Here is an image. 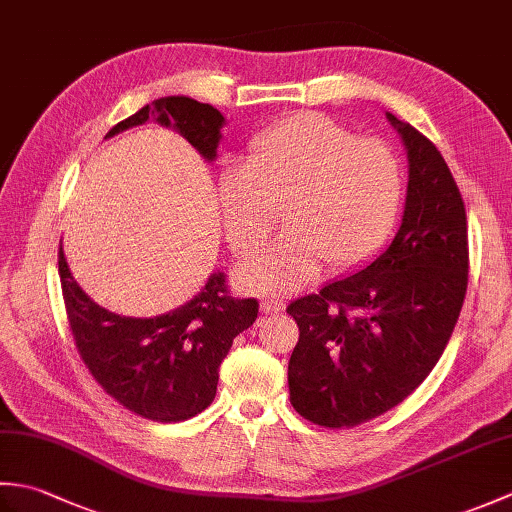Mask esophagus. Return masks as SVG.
<instances>
[{"instance_id":"obj_1","label":"esophagus","mask_w":512,"mask_h":512,"mask_svg":"<svg viewBox=\"0 0 512 512\" xmlns=\"http://www.w3.org/2000/svg\"><path fill=\"white\" fill-rule=\"evenodd\" d=\"M259 308H262L264 314H277L284 310V301L279 299H264L262 303H259Z\"/></svg>"}]
</instances>
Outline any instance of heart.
Returning <instances> with one entry per match:
<instances>
[{
    "mask_svg": "<svg viewBox=\"0 0 512 512\" xmlns=\"http://www.w3.org/2000/svg\"><path fill=\"white\" fill-rule=\"evenodd\" d=\"M405 180L394 149L356 138L323 114H297L248 143L244 165L217 180L224 233L237 257L255 255L277 226L288 231L237 273L257 295H290L332 270L363 266L394 228Z\"/></svg>",
    "mask_w": 512,
    "mask_h": 512,
    "instance_id": "b5f03b06",
    "label": "heart"
}]
</instances>
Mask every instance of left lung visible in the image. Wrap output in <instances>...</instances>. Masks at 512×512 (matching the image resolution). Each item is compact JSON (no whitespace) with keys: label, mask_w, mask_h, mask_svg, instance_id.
I'll use <instances>...</instances> for the list:
<instances>
[{"label":"left lung","mask_w":512,"mask_h":512,"mask_svg":"<svg viewBox=\"0 0 512 512\" xmlns=\"http://www.w3.org/2000/svg\"><path fill=\"white\" fill-rule=\"evenodd\" d=\"M387 121L409 160L396 237L363 270L286 308L299 325L290 402L319 427H356L405 400L436 367L469 284L466 211L447 162L416 127Z\"/></svg>","instance_id":"obj_1"}]
</instances>
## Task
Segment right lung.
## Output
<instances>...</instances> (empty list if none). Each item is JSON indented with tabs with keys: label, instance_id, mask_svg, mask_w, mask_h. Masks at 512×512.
<instances>
[{
	"label": "right lung",
	"instance_id": "right-lung-1",
	"mask_svg": "<svg viewBox=\"0 0 512 512\" xmlns=\"http://www.w3.org/2000/svg\"><path fill=\"white\" fill-rule=\"evenodd\" d=\"M156 116L213 162L224 116L189 96H165L114 125L105 138ZM61 290L74 345L96 383L140 418L180 422L211 405L220 365L233 339L255 323L259 303L228 295L226 275L213 273L189 303L151 319L121 317L94 303L76 284L59 248Z\"/></svg>",
	"mask_w": 512,
	"mask_h": 512
}]
</instances>
